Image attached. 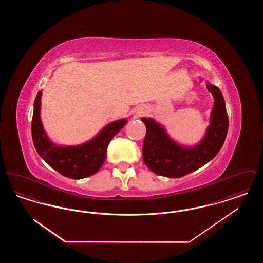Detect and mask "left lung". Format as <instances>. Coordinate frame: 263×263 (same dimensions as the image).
Instances as JSON below:
<instances>
[{
    "instance_id": "1",
    "label": "left lung",
    "mask_w": 263,
    "mask_h": 263,
    "mask_svg": "<svg viewBox=\"0 0 263 263\" xmlns=\"http://www.w3.org/2000/svg\"><path fill=\"white\" fill-rule=\"evenodd\" d=\"M206 88L215 100L210 124L203 138L193 146L176 142L168 135L164 126L154 118L141 119L147 128L143 159L153 173L165 177L184 176L210 162L223 147L229 127L225 100L219 88L207 81Z\"/></svg>"
}]
</instances>
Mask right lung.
Returning a JSON list of instances; mask_svg holds the SVG:
<instances>
[{"instance_id": "1", "label": "right lung", "mask_w": 263, "mask_h": 263, "mask_svg": "<svg viewBox=\"0 0 263 263\" xmlns=\"http://www.w3.org/2000/svg\"><path fill=\"white\" fill-rule=\"evenodd\" d=\"M41 96L42 92L38 91L31 123L32 140L38 155L52 168L66 177L81 179L95 175L105 161L109 142L127 124V119H118L108 123L95 137L83 144L57 145L51 141L42 125Z\"/></svg>"}]
</instances>
